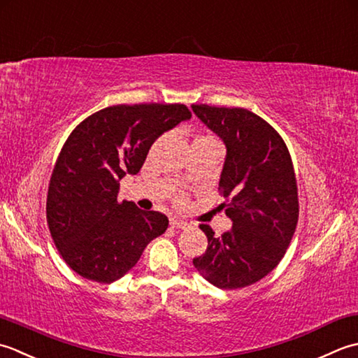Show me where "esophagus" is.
I'll list each match as a JSON object with an SVG mask.
<instances>
[{"label":"esophagus","mask_w":358,"mask_h":358,"mask_svg":"<svg viewBox=\"0 0 358 358\" xmlns=\"http://www.w3.org/2000/svg\"><path fill=\"white\" fill-rule=\"evenodd\" d=\"M170 227L176 229V230H185V229H188V224L185 221H180V220H171Z\"/></svg>","instance_id":"esophagus-1"}]
</instances>
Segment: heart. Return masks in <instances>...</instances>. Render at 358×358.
I'll use <instances>...</instances> for the list:
<instances>
[{"mask_svg":"<svg viewBox=\"0 0 358 358\" xmlns=\"http://www.w3.org/2000/svg\"><path fill=\"white\" fill-rule=\"evenodd\" d=\"M198 138H206V141H216V138H215V137H211V136H203V137H198ZM178 202H179L180 206H182V203L185 202V199H184V198H179V199H178Z\"/></svg>","mask_w":358,"mask_h":358,"instance_id":"1","label":"heart"}]
</instances>
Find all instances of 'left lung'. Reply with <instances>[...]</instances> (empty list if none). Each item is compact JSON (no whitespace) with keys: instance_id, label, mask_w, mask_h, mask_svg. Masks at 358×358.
<instances>
[{"instance_id":"8db88e82","label":"left lung","mask_w":358,"mask_h":358,"mask_svg":"<svg viewBox=\"0 0 358 358\" xmlns=\"http://www.w3.org/2000/svg\"><path fill=\"white\" fill-rule=\"evenodd\" d=\"M192 108L227 147L220 193L233 221L221 236L199 225L208 247L193 264L220 289L250 286L278 266L295 233L300 206L294 164L278 131L249 109Z\"/></svg>"}]
</instances>
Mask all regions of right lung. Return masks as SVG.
I'll return each mask as SVG.
<instances>
[{"mask_svg": "<svg viewBox=\"0 0 358 358\" xmlns=\"http://www.w3.org/2000/svg\"><path fill=\"white\" fill-rule=\"evenodd\" d=\"M185 105H115L69 134L50 176L46 220L64 262L86 280L109 284L131 271L169 217L119 201L120 179L137 174L156 138L188 120Z\"/></svg>", "mask_w": 358, "mask_h": 358, "instance_id": "right-lung-1", "label": "right lung"}]
</instances>
